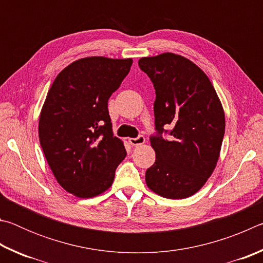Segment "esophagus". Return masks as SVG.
<instances>
[{"instance_id": "34e87169", "label": "esophagus", "mask_w": 263, "mask_h": 263, "mask_svg": "<svg viewBox=\"0 0 263 263\" xmlns=\"http://www.w3.org/2000/svg\"><path fill=\"white\" fill-rule=\"evenodd\" d=\"M128 141H130V144L132 146H140L145 142V137L140 135V136H138L137 138H131V139Z\"/></svg>"}]
</instances>
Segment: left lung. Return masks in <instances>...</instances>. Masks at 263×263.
<instances>
[{"mask_svg":"<svg viewBox=\"0 0 263 263\" xmlns=\"http://www.w3.org/2000/svg\"><path fill=\"white\" fill-rule=\"evenodd\" d=\"M138 65L157 95V132L149 137L157 158L146 171V183L162 197H189L204 185L219 158L225 133L221 103L205 73L184 57L162 53L141 58Z\"/></svg>","mask_w":263,"mask_h":263,"instance_id":"left-lung-1","label":"left lung"}]
</instances>
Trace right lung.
Returning <instances> with one entry per match:
<instances>
[{"instance_id": "add662e5", "label": "right lung", "mask_w": 263, "mask_h": 263, "mask_svg": "<svg viewBox=\"0 0 263 263\" xmlns=\"http://www.w3.org/2000/svg\"><path fill=\"white\" fill-rule=\"evenodd\" d=\"M132 59L83 58L58 74L39 117V141L59 184L94 197L112 184L126 157L114 137L108 101L130 72Z\"/></svg>"}]
</instances>
